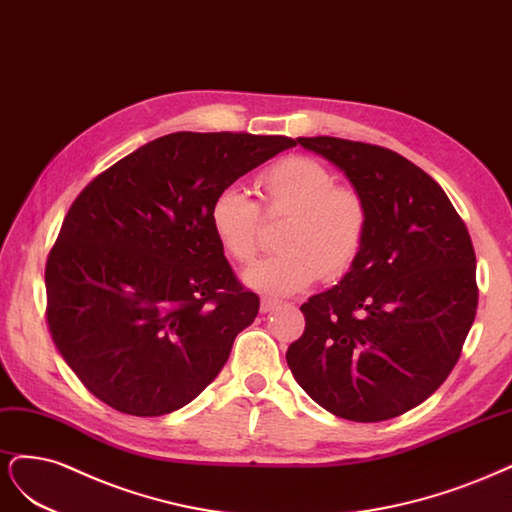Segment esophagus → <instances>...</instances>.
Here are the masks:
<instances>
[{
  "label": "esophagus",
  "instance_id": "1",
  "mask_svg": "<svg viewBox=\"0 0 512 512\" xmlns=\"http://www.w3.org/2000/svg\"><path fill=\"white\" fill-rule=\"evenodd\" d=\"M276 306H278V302H276V300L263 298V300H261V304H259V310H261V312H270V310H274Z\"/></svg>",
  "mask_w": 512,
  "mask_h": 512
}]
</instances>
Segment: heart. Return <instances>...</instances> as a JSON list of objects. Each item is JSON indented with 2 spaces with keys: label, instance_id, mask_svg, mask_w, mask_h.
I'll return each mask as SVG.
<instances>
[{
  "label": "heart",
  "instance_id": "heart-1",
  "mask_svg": "<svg viewBox=\"0 0 512 512\" xmlns=\"http://www.w3.org/2000/svg\"><path fill=\"white\" fill-rule=\"evenodd\" d=\"M268 217H287L278 234V253L242 274L246 287L270 298L308 289L321 276L338 280L353 268L368 229L364 197L334 185L323 163L289 155L259 176ZM212 234L227 257L249 263L257 255L261 212L251 195L236 185L223 187L208 208Z\"/></svg>",
  "mask_w": 512,
  "mask_h": 512
}]
</instances>
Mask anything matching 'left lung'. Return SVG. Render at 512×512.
I'll return each instance as SVG.
<instances>
[{"mask_svg":"<svg viewBox=\"0 0 512 512\" xmlns=\"http://www.w3.org/2000/svg\"><path fill=\"white\" fill-rule=\"evenodd\" d=\"M364 197L368 229L340 283L302 304L287 351L298 385L336 417L374 423L447 381L476 315V257L447 193L383 146L298 138Z\"/></svg>","mask_w":512,"mask_h":512,"instance_id":"1","label":"left lung"}]
</instances>
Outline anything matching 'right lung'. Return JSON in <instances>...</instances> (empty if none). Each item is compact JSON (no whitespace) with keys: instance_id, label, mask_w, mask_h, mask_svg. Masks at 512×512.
<instances>
[{"instance_id":"1","label":"right lung","mask_w":512,"mask_h":512,"mask_svg":"<svg viewBox=\"0 0 512 512\" xmlns=\"http://www.w3.org/2000/svg\"><path fill=\"white\" fill-rule=\"evenodd\" d=\"M291 146L285 136L178 131L82 189L46 261V317L95 398L161 417L217 378L259 298L229 268L208 208Z\"/></svg>"}]
</instances>
